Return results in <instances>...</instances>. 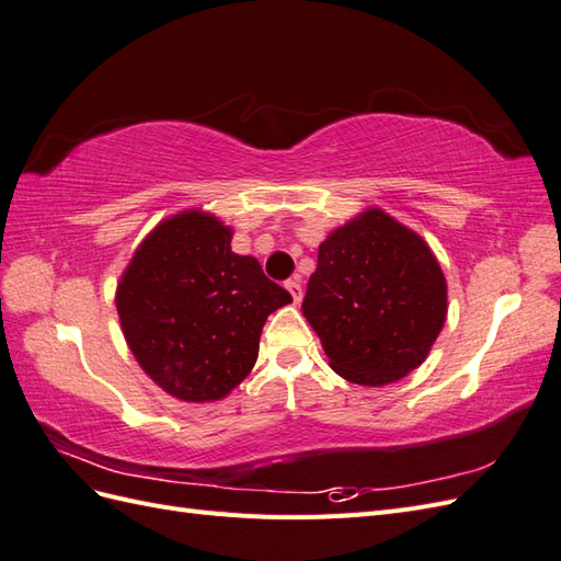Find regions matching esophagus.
<instances>
[{
    "label": "esophagus",
    "mask_w": 561,
    "mask_h": 561,
    "mask_svg": "<svg viewBox=\"0 0 561 561\" xmlns=\"http://www.w3.org/2000/svg\"><path fill=\"white\" fill-rule=\"evenodd\" d=\"M285 287H287V293H290L293 295V301L295 304H299L301 301V283H299V278H290V280H287L285 283Z\"/></svg>",
    "instance_id": "34e87169"
}]
</instances>
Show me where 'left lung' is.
Returning <instances> with one entry per match:
<instances>
[{"instance_id":"left-lung-1","label":"left lung","mask_w":561,"mask_h":561,"mask_svg":"<svg viewBox=\"0 0 561 561\" xmlns=\"http://www.w3.org/2000/svg\"><path fill=\"white\" fill-rule=\"evenodd\" d=\"M301 311L339 377L386 386L426 360L447 280L419 233L369 208L320 243Z\"/></svg>"}]
</instances>
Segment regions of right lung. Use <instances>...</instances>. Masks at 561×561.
Wrapping results in <instances>:
<instances>
[{"mask_svg":"<svg viewBox=\"0 0 561 561\" xmlns=\"http://www.w3.org/2000/svg\"><path fill=\"white\" fill-rule=\"evenodd\" d=\"M217 217L184 210L135 250L116 311L135 360L184 402L225 398L254 367L266 318L293 297L231 250Z\"/></svg>","mask_w":561,"mask_h":561,"instance_id":"1","label":"right lung"}]
</instances>
